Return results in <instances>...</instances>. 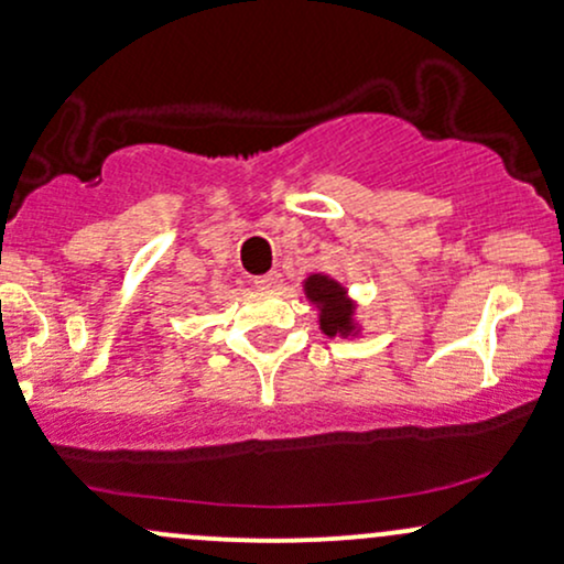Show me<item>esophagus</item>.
<instances>
[{
	"label": "esophagus",
	"mask_w": 564,
	"mask_h": 564,
	"mask_svg": "<svg viewBox=\"0 0 564 564\" xmlns=\"http://www.w3.org/2000/svg\"><path fill=\"white\" fill-rule=\"evenodd\" d=\"M254 286L257 289H264V291H270V289H275V286H281V273H268V275H260L254 281Z\"/></svg>",
	"instance_id": "obj_1"
}]
</instances>
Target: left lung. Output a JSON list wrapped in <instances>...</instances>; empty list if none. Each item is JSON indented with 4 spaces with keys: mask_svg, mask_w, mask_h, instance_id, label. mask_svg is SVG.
Wrapping results in <instances>:
<instances>
[{
    "mask_svg": "<svg viewBox=\"0 0 564 564\" xmlns=\"http://www.w3.org/2000/svg\"><path fill=\"white\" fill-rule=\"evenodd\" d=\"M310 302L321 307V328L328 336L352 332V304L345 300V289L326 275H310L304 283Z\"/></svg>",
    "mask_w": 564,
    "mask_h": 564,
    "instance_id": "8db88e82",
    "label": "left lung"
}]
</instances>
